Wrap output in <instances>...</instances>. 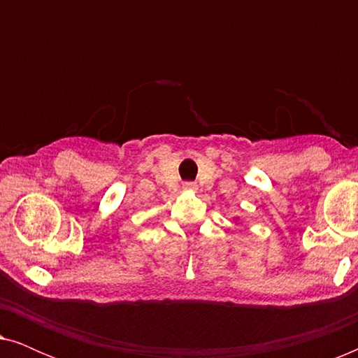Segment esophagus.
<instances>
[{
	"label": "esophagus",
	"instance_id": "1",
	"mask_svg": "<svg viewBox=\"0 0 358 358\" xmlns=\"http://www.w3.org/2000/svg\"><path fill=\"white\" fill-rule=\"evenodd\" d=\"M182 187H184V190H195L197 189V185H195L194 182H184Z\"/></svg>",
	"mask_w": 358,
	"mask_h": 358
}]
</instances>
